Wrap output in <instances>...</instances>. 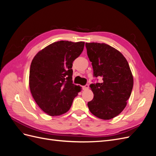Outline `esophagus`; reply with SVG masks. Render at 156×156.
<instances>
[{
	"mask_svg": "<svg viewBox=\"0 0 156 156\" xmlns=\"http://www.w3.org/2000/svg\"><path fill=\"white\" fill-rule=\"evenodd\" d=\"M82 88H83V90H88V89L89 86H88V84H86V85L83 86Z\"/></svg>",
	"mask_w": 156,
	"mask_h": 156,
	"instance_id": "1",
	"label": "esophagus"
}]
</instances>
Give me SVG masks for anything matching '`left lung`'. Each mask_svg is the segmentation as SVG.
<instances>
[{"mask_svg":"<svg viewBox=\"0 0 156 156\" xmlns=\"http://www.w3.org/2000/svg\"><path fill=\"white\" fill-rule=\"evenodd\" d=\"M94 76L101 83L90 85L94 98L88 102L92 115L110 120L124 109L133 87V77L127 60L120 51L105 44L86 43Z\"/></svg>","mask_w":156,"mask_h":156,"instance_id":"obj_1","label":"left lung"}]
</instances>
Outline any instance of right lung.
I'll use <instances>...</instances> for the list:
<instances>
[{
    "mask_svg": "<svg viewBox=\"0 0 156 156\" xmlns=\"http://www.w3.org/2000/svg\"><path fill=\"white\" fill-rule=\"evenodd\" d=\"M84 42L58 41L45 47L33 58L29 87L37 105L50 116L69 111L81 87L73 84V62L81 54Z\"/></svg>",
    "mask_w": 156,
    "mask_h": 156,
    "instance_id": "right-lung-1",
    "label": "right lung"
}]
</instances>
